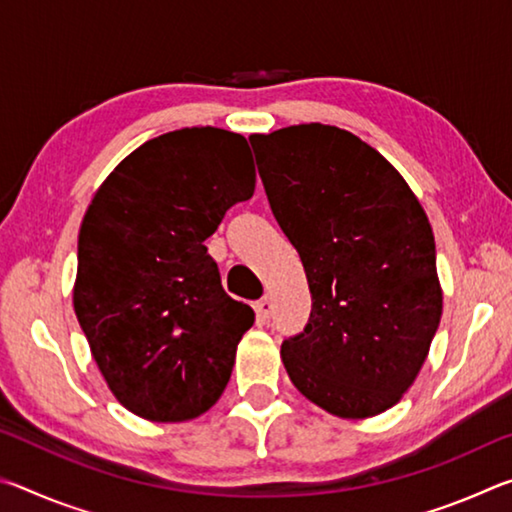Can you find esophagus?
Instances as JSON below:
<instances>
[{
	"mask_svg": "<svg viewBox=\"0 0 512 512\" xmlns=\"http://www.w3.org/2000/svg\"><path fill=\"white\" fill-rule=\"evenodd\" d=\"M255 311H257V316L262 318V320L271 318V314H273V300L268 298V296H264L262 300H257L255 302Z\"/></svg>",
	"mask_w": 512,
	"mask_h": 512,
	"instance_id": "esophagus-1",
	"label": "esophagus"
}]
</instances>
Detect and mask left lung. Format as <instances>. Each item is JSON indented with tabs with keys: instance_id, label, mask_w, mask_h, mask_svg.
<instances>
[{
	"instance_id": "obj_1",
	"label": "left lung",
	"mask_w": 512,
	"mask_h": 512,
	"mask_svg": "<svg viewBox=\"0 0 512 512\" xmlns=\"http://www.w3.org/2000/svg\"><path fill=\"white\" fill-rule=\"evenodd\" d=\"M248 140L311 291L305 332L282 343L289 379L336 418L388 411L420 375L443 316L427 212L402 173L343 128Z\"/></svg>"
}]
</instances>
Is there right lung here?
Returning a JSON list of instances; mask_svg holds the SVG:
<instances>
[{
	"mask_svg": "<svg viewBox=\"0 0 512 512\" xmlns=\"http://www.w3.org/2000/svg\"><path fill=\"white\" fill-rule=\"evenodd\" d=\"M253 192L244 135L183 128L126 155L83 216L74 314L110 393L144 420H194L228 386L255 311L223 291L203 241Z\"/></svg>",
	"mask_w": 512,
	"mask_h": 512,
	"instance_id": "1",
	"label": "right lung"
}]
</instances>
